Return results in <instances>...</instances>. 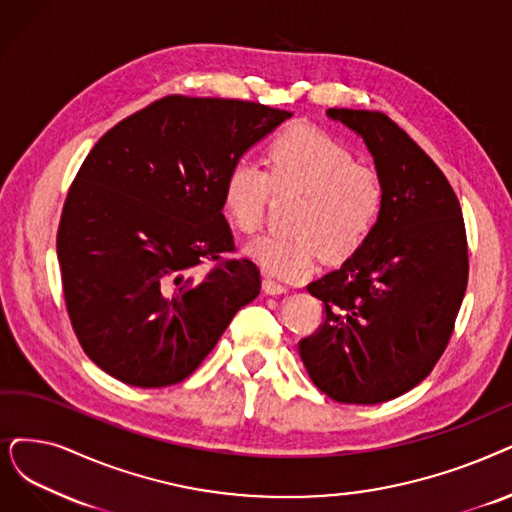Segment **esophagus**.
<instances>
[{
  "instance_id": "obj_1",
  "label": "esophagus",
  "mask_w": 512,
  "mask_h": 512,
  "mask_svg": "<svg viewBox=\"0 0 512 512\" xmlns=\"http://www.w3.org/2000/svg\"><path fill=\"white\" fill-rule=\"evenodd\" d=\"M262 288H264V292H267V294H283L285 292V285L281 281H277L271 273H264Z\"/></svg>"
}]
</instances>
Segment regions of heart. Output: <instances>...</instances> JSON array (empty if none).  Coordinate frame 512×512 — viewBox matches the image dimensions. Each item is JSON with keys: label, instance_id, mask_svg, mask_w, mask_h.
<instances>
[{"label": "heart", "instance_id": "1", "mask_svg": "<svg viewBox=\"0 0 512 512\" xmlns=\"http://www.w3.org/2000/svg\"><path fill=\"white\" fill-rule=\"evenodd\" d=\"M300 195L292 235H267L245 254L281 277H302L327 258L353 254L370 237L384 208V182L376 168L357 163L342 142L313 126L273 138L264 170L239 159L224 178L222 208L243 235L260 231L271 193Z\"/></svg>", "mask_w": 512, "mask_h": 512}]
</instances>
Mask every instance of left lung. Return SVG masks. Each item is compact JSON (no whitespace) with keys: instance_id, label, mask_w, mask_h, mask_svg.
Instances as JSON below:
<instances>
[{"instance_id":"obj_1","label":"left lung","mask_w":512,"mask_h":512,"mask_svg":"<svg viewBox=\"0 0 512 512\" xmlns=\"http://www.w3.org/2000/svg\"><path fill=\"white\" fill-rule=\"evenodd\" d=\"M327 115L363 136L386 195L353 258L306 285L325 317L298 353L323 395L376 405L412 391L447 349L468 283L466 229L445 174L391 117Z\"/></svg>"}]
</instances>
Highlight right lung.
Here are the masks:
<instances>
[{
  "label": "right lung",
  "mask_w": 512,
  "mask_h": 512,
  "mask_svg": "<svg viewBox=\"0 0 512 512\" xmlns=\"http://www.w3.org/2000/svg\"><path fill=\"white\" fill-rule=\"evenodd\" d=\"M292 113L170 94L121 119L81 163L56 252L73 332L109 376L140 388L189 378L260 271L222 214L229 170Z\"/></svg>",
  "instance_id": "right-lung-1"
}]
</instances>
